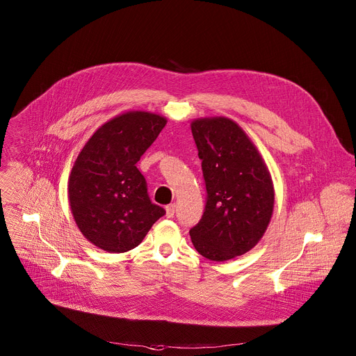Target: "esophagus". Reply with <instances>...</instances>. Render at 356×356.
<instances>
[{
	"mask_svg": "<svg viewBox=\"0 0 356 356\" xmlns=\"http://www.w3.org/2000/svg\"><path fill=\"white\" fill-rule=\"evenodd\" d=\"M175 213H176V206L175 204H169L166 207V217L168 218H173L175 217Z\"/></svg>",
	"mask_w": 356,
	"mask_h": 356,
	"instance_id": "1",
	"label": "esophagus"
}]
</instances>
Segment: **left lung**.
<instances>
[{"instance_id": "8db88e82", "label": "left lung", "mask_w": 356, "mask_h": 356, "mask_svg": "<svg viewBox=\"0 0 356 356\" xmlns=\"http://www.w3.org/2000/svg\"><path fill=\"white\" fill-rule=\"evenodd\" d=\"M206 184V209L190 228L200 255L222 262L255 246L264 236L275 204L270 175L258 149L231 120L191 122Z\"/></svg>"}]
</instances>
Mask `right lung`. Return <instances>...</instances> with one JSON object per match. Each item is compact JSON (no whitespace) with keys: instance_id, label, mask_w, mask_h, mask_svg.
Here are the masks:
<instances>
[{"instance_id":"1","label":"right lung","mask_w":356,"mask_h":356,"mask_svg":"<svg viewBox=\"0 0 356 356\" xmlns=\"http://www.w3.org/2000/svg\"><path fill=\"white\" fill-rule=\"evenodd\" d=\"M165 125L158 114L131 111L98 128L80 152L69 180L70 209L95 246L113 253L131 250L166 214L150 201L136 168Z\"/></svg>"}]
</instances>
